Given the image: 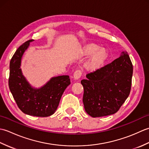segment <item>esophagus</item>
<instances>
[{
    "label": "esophagus",
    "instance_id": "esophagus-1",
    "mask_svg": "<svg viewBox=\"0 0 149 149\" xmlns=\"http://www.w3.org/2000/svg\"><path fill=\"white\" fill-rule=\"evenodd\" d=\"M81 75H82V72H81V71L80 70H77L74 73V79H75V80L79 79L81 77Z\"/></svg>",
    "mask_w": 149,
    "mask_h": 149
}]
</instances>
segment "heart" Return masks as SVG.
Listing matches in <instances>:
<instances>
[{
  "label": "heart",
  "instance_id": "b5f03b06",
  "mask_svg": "<svg viewBox=\"0 0 149 149\" xmlns=\"http://www.w3.org/2000/svg\"><path fill=\"white\" fill-rule=\"evenodd\" d=\"M81 54L85 57L92 55L85 65V68L90 71L99 68L108 56L106 49L99 48V45L94 43H89L84 45L81 50Z\"/></svg>",
  "mask_w": 149,
  "mask_h": 149
}]
</instances>
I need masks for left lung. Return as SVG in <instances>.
<instances>
[{
	"instance_id": "obj_1",
	"label": "left lung",
	"mask_w": 149,
	"mask_h": 149,
	"mask_svg": "<svg viewBox=\"0 0 149 149\" xmlns=\"http://www.w3.org/2000/svg\"><path fill=\"white\" fill-rule=\"evenodd\" d=\"M133 72L126 52L118 58L86 75L81 83L84 88L83 104L91 116L100 117L116 113L129 95Z\"/></svg>"
}]
</instances>
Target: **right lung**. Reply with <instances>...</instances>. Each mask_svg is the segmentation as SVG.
<instances>
[{
    "label": "right lung",
    "mask_w": 149,
    "mask_h": 149,
    "mask_svg": "<svg viewBox=\"0 0 149 149\" xmlns=\"http://www.w3.org/2000/svg\"><path fill=\"white\" fill-rule=\"evenodd\" d=\"M29 40L16 50L9 64V88L18 107L29 115L46 117L54 113L64 91L70 84L68 75L50 79L40 88H34L28 83L20 68L21 59L29 46Z\"/></svg>",
    "instance_id": "obj_1"
}]
</instances>
